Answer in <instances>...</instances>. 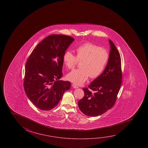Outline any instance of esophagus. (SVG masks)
Here are the masks:
<instances>
[{
    "mask_svg": "<svg viewBox=\"0 0 148 148\" xmlns=\"http://www.w3.org/2000/svg\"><path fill=\"white\" fill-rule=\"evenodd\" d=\"M72 87H73L74 88H75V89H76V88H78V86H77V85L75 84H72Z\"/></svg>",
    "mask_w": 148,
    "mask_h": 148,
    "instance_id": "1",
    "label": "esophagus"
}]
</instances>
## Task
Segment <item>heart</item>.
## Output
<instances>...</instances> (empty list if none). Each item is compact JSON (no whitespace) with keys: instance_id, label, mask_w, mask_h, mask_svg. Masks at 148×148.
Returning <instances> with one entry per match:
<instances>
[{"instance_id":"b5f03b06","label":"heart","mask_w":148,"mask_h":148,"mask_svg":"<svg viewBox=\"0 0 148 148\" xmlns=\"http://www.w3.org/2000/svg\"><path fill=\"white\" fill-rule=\"evenodd\" d=\"M76 56L70 51H66L63 56V62L68 69H73L77 63L81 68L68 73V80L77 85H81L87 80L99 77L106 66L109 53L106 49L91 43H86L77 47Z\"/></svg>"}]
</instances>
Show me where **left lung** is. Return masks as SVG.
Segmentation results:
<instances>
[{"instance_id": "left-lung-1", "label": "left lung", "mask_w": 148, "mask_h": 148, "mask_svg": "<svg viewBox=\"0 0 148 148\" xmlns=\"http://www.w3.org/2000/svg\"><path fill=\"white\" fill-rule=\"evenodd\" d=\"M109 59L103 72L82 89L85 95L78 102L80 111L90 116L101 115L112 108L122 83L121 57L114 43L109 40Z\"/></svg>"}]
</instances>
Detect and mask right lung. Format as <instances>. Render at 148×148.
I'll list each match as a JSON object with an SVG mask.
<instances>
[{
	"instance_id": "add662e5",
	"label": "right lung",
	"mask_w": 148,
	"mask_h": 148,
	"mask_svg": "<svg viewBox=\"0 0 148 148\" xmlns=\"http://www.w3.org/2000/svg\"><path fill=\"white\" fill-rule=\"evenodd\" d=\"M74 41L68 36L51 34L37 45L27 59L25 91L39 109H53L70 89V82L59 79L62 76L63 54Z\"/></svg>"
}]
</instances>
